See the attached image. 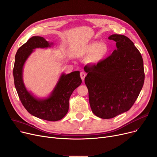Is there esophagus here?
I'll return each mask as SVG.
<instances>
[{
  "label": "esophagus",
  "instance_id": "1",
  "mask_svg": "<svg viewBox=\"0 0 157 157\" xmlns=\"http://www.w3.org/2000/svg\"><path fill=\"white\" fill-rule=\"evenodd\" d=\"M86 73L84 72H81L80 73V77H81V79H82V81H84L85 78L86 77Z\"/></svg>",
  "mask_w": 157,
  "mask_h": 157
}]
</instances>
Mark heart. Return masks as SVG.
I'll return each instance as SVG.
<instances>
[{
  "label": "heart",
  "mask_w": 157,
  "mask_h": 157,
  "mask_svg": "<svg viewBox=\"0 0 157 157\" xmlns=\"http://www.w3.org/2000/svg\"><path fill=\"white\" fill-rule=\"evenodd\" d=\"M109 51L108 47L106 45H101L99 42H94L88 45L85 49V52L88 54L94 53L90 58L92 63H97L103 59Z\"/></svg>",
  "instance_id": "b5f03b06"
}]
</instances>
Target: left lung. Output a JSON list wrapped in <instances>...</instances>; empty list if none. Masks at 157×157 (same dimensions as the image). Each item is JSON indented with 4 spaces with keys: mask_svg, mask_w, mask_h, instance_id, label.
Returning <instances> with one entry per match:
<instances>
[{
    "mask_svg": "<svg viewBox=\"0 0 157 157\" xmlns=\"http://www.w3.org/2000/svg\"><path fill=\"white\" fill-rule=\"evenodd\" d=\"M117 49L96 64H87L85 83L92 112L101 119H112L128 111L144 82L141 54L127 36L112 35Z\"/></svg>",
    "mask_w": 157,
    "mask_h": 157,
    "instance_id": "left-lung-1",
    "label": "left lung"
}]
</instances>
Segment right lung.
Listing matches in <instances>:
<instances>
[{
	"label": "right lung",
	"mask_w": 157,
	"mask_h": 157,
	"mask_svg": "<svg viewBox=\"0 0 157 157\" xmlns=\"http://www.w3.org/2000/svg\"><path fill=\"white\" fill-rule=\"evenodd\" d=\"M49 46L50 44L43 37L33 36L20 47L15 55L13 77L18 97L27 111L39 119L57 121L65 116L69 110L71 95L82 82L79 71L62 74L52 95L43 100L34 98L26 90L22 81L23 66L33 50Z\"/></svg>",
	"instance_id": "right-lung-1"
}]
</instances>
